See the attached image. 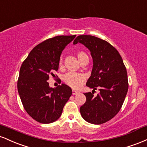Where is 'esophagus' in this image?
I'll return each instance as SVG.
<instances>
[{
	"instance_id": "obj_1",
	"label": "esophagus",
	"mask_w": 147,
	"mask_h": 147,
	"mask_svg": "<svg viewBox=\"0 0 147 147\" xmlns=\"http://www.w3.org/2000/svg\"><path fill=\"white\" fill-rule=\"evenodd\" d=\"M79 93V92L78 91H77V90H72V95H77V94H78Z\"/></svg>"
}]
</instances>
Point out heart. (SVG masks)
<instances>
[{"label":"heart","instance_id":"b5f03b06","mask_svg":"<svg viewBox=\"0 0 147 147\" xmlns=\"http://www.w3.org/2000/svg\"><path fill=\"white\" fill-rule=\"evenodd\" d=\"M76 55H77V59H78L80 63L85 61L88 62V56L85 52L82 51V50H78V51L76 52ZM62 63H63V59H62V58H60L59 61V65H61ZM63 80L64 83L70 87L74 89H77L79 87H81V86L83 84L84 77L83 75H80V74L70 72V73L64 75Z\"/></svg>","mask_w":147,"mask_h":147}]
</instances>
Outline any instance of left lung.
<instances>
[{
  "mask_svg": "<svg viewBox=\"0 0 147 147\" xmlns=\"http://www.w3.org/2000/svg\"><path fill=\"white\" fill-rule=\"evenodd\" d=\"M81 43L88 48L93 60V67L86 86L99 92L84 93L86 101L80 107L86 121L102 124L118 113L122 108L129 88L126 68L122 57L109 42L90 35H80L74 44Z\"/></svg>",
  "mask_w": 147,
  "mask_h": 147,
  "instance_id": "8db88e82",
  "label": "left lung"
}]
</instances>
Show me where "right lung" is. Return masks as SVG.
Segmentation results:
<instances>
[{
    "label": "right lung",
    "instance_id": "1",
    "mask_svg": "<svg viewBox=\"0 0 147 147\" xmlns=\"http://www.w3.org/2000/svg\"><path fill=\"white\" fill-rule=\"evenodd\" d=\"M75 36H57L45 40L35 46L22 63L18 94L25 110L36 122L49 124L57 120L72 95L68 86L62 84L52 88L48 80L49 76L56 77L54 72L58 70L61 52Z\"/></svg>",
    "mask_w": 147,
    "mask_h": 147
}]
</instances>
